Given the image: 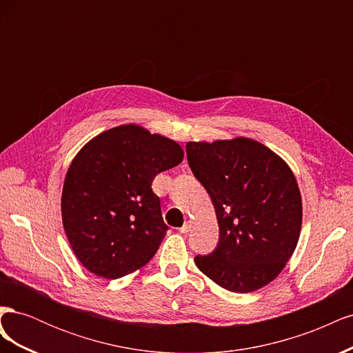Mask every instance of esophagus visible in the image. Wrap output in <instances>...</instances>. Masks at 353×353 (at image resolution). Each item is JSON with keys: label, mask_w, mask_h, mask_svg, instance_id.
<instances>
[{"label": "esophagus", "mask_w": 353, "mask_h": 353, "mask_svg": "<svg viewBox=\"0 0 353 353\" xmlns=\"http://www.w3.org/2000/svg\"><path fill=\"white\" fill-rule=\"evenodd\" d=\"M190 231H191V222H190V221L185 222L184 225L179 228V232H181V234H187V232H190Z\"/></svg>", "instance_id": "34e87169"}]
</instances>
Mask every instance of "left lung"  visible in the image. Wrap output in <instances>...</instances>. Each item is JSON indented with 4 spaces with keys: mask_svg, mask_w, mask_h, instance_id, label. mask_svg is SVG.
<instances>
[{
    "mask_svg": "<svg viewBox=\"0 0 353 353\" xmlns=\"http://www.w3.org/2000/svg\"><path fill=\"white\" fill-rule=\"evenodd\" d=\"M191 172L215 206L219 239L197 268L236 293L270 284L292 258L302 227V199L293 172L263 144L188 143Z\"/></svg>",
    "mask_w": 353,
    "mask_h": 353,
    "instance_id": "8db88e82",
    "label": "left lung"
}]
</instances>
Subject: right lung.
<instances>
[{"mask_svg":"<svg viewBox=\"0 0 353 353\" xmlns=\"http://www.w3.org/2000/svg\"><path fill=\"white\" fill-rule=\"evenodd\" d=\"M183 159L175 141L135 125L100 134L73 159L61 216L74 254L90 272L116 280L153 258L169 228L152 183Z\"/></svg>","mask_w":353,"mask_h":353,"instance_id":"add662e5","label":"right lung"}]
</instances>
